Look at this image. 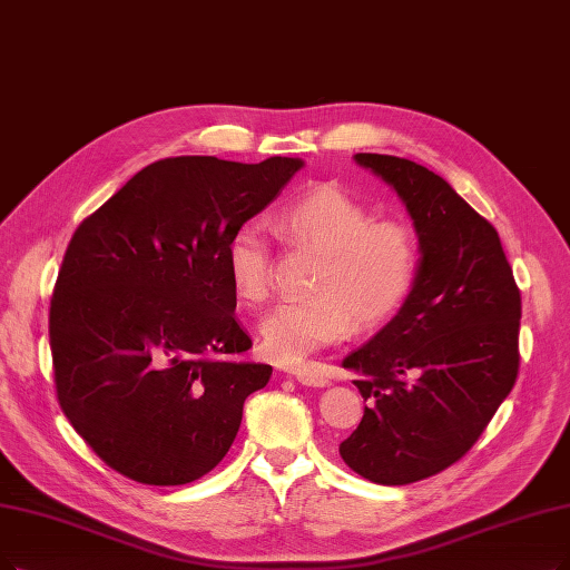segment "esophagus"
<instances>
[{
  "label": "esophagus",
  "mask_w": 570,
  "mask_h": 570,
  "mask_svg": "<svg viewBox=\"0 0 570 570\" xmlns=\"http://www.w3.org/2000/svg\"><path fill=\"white\" fill-rule=\"evenodd\" d=\"M292 374L302 385H311V389H325V385H330V374L315 362L302 364V367H297Z\"/></svg>",
  "instance_id": "34e87169"
}]
</instances>
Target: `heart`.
<instances>
[{
	"instance_id": "obj_1",
	"label": "heart",
	"mask_w": 570,
	"mask_h": 570,
	"mask_svg": "<svg viewBox=\"0 0 570 570\" xmlns=\"http://www.w3.org/2000/svg\"><path fill=\"white\" fill-rule=\"evenodd\" d=\"M276 232L289 247L321 255L308 297L281 302L259 323L266 355L297 364L351 334L389 321L412 294L421 271V243L412 226L376 219L367 203L336 185H317L276 213ZM238 297L259 304L273 287V255L257 224H243L224 247Z\"/></svg>"
}]
</instances>
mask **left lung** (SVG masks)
<instances>
[{"label":"left lung","instance_id":"obj_1","mask_svg":"<svg viewBox=\"0 0 570 570\" xmlns=\"http://www.w3.org/2000/svg\"><path fill=\"white\" fill-rule=\"evenodd\" d=\"M404 200L421 243L419 281L393 321L344 367L364 402L344 463L385 487L461 461L519 372L521 294L493 224L432 170L389 154H355Z\"/></svg>","mask_w":570,"mask_h":570}]
</instances>
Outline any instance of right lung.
<instances>
[{
  "mask_svg": "<svg viewBox=\"0 0 570 570\" xmlns=\"http://www.w3.org/2000/svg\"><path fill=\"white\" fill-rule=\"evenodd\" d=\"M302 166L161 158L67 245L49 311L58 402L128 480L208 474L236 440L245 397L268 383L271 364L240 360L253 338L236 323L224 247Z\"/></svg>",
  "mask_w": 570,
  "mask_h": 570,
  "instance_id": "1",
  "label": "right lung"
}]
</instances>
